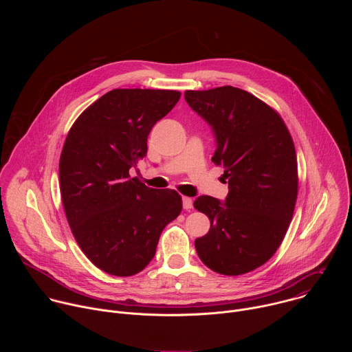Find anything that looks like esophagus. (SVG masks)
<instances>
[{
    "mask_svg": "<svg viewBox=\"0 0 352 352\" xmlns=\"http://www.w3.org/2000/svg\"><path fill=\"white\" fill-rule=\"evenodd\" d=\"M182 206H184V209H185V210L192 209V206H193V200H192L190 197H188V196H184V197H182Z\"/></svg>",
    "mask_w": 352,
    "mask_h": 352,
    "instance_id": "obj_1",
    "label": "esophagus"
}]
</instances>
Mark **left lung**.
<instances>
[{
  "mask_svg": "<svg viewBox=\"0 0 352 352\" xmlns=\"http://www.w3.org/2000/svg\"><path fill=\"white\" fill-rule=\"evenodd\" d=\"M184 96L212 128V160L224 167L230 188L224 202L208 195L196 197L195 209L210 220L209 232L195 241L196 252L216 273L252 272L274 255L294 214V142L281 117L246 90L223 86L186 90Z\"/></svg>",
  "mask_w": 352,
  "mask_h": 352,
  "instance_id": "8db88e82",
  "label": "left lung"
}]
</instances>
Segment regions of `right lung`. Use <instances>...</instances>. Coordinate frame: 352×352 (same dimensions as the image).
<instances>
[{"label":"right lung","instance_id":"right-lung-1","mask_svg":"<svg viewBox=\"0 0 352 352\" xmlns=\"http://www.w3.org/2000/svg\"><path fill=\"white\" fill-rule=\"evenodd\" d=\"M179 96L114 89L80 114L65 139L60 188L67 220L83 254L109 274L142 272L162 231L182 210L175 190L148 188L129 175L146 157L150 131Z\"/></svg>","mask_w":352,"mask_h":352}]
</instances>
